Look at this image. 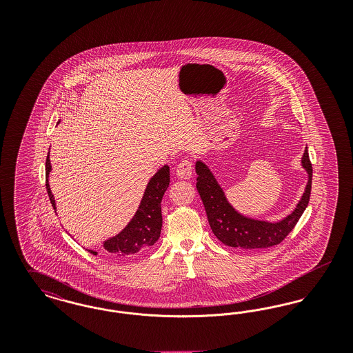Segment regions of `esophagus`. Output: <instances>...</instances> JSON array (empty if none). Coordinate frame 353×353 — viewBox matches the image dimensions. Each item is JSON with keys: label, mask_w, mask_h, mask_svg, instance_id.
Wrapping results in <instances>:
<instances>
[{"label": "esophagus", "mask_w": 353, "mask_h": 353, "mask_svg": "<svg viewBox=\"0 0 353 353\" xmlns=\"http://www.w3.org/2000/svg\"><path fill=\"white\" fill-rule=\"evenodd\" d=\"M192 173H193V164L190 160L185 159L183 160L177 168H176V174L179 179H183V180H189L192 177Z\"/></svg>", "instance_id": "obj_1"}]
</instances>
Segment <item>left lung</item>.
I'll list each match as a JSON object with an SVG mask.
<instances>
[{"label": "left lung", "instance_id": "obj_1", "mask_svg": "<svg viewBox=\"0 0 353 353\" xmlns=\"http://www.w3.org/2000/svg\"><path fill=\"white\" fill-rule=\"evenodd\" d=\"M302 164L308 173V183L302 200L290 216H287L281 222L270 223L265 221L246 219L238 214L229 205V202L226 201V197L212 172L203 163L197 161L196 172L199 177L196 186L200 193L202 203L205 206V212L212 232L222 243L230 248L266 249L281 243L295 228L310 202L312 184V164L310 161L307 148L303 153Z\"/></svg>", "mask_w": 353, "mask_h": 353}]
</instances>
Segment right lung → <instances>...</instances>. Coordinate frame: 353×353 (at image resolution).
<instances>
[{"instance_id":"obj_1","label":"right lung","mask_w":353,"mask_h":353,"mask_svg":"<svg viewBox=\"0 0 353 353\" xmlns=\"http://www.w3.org/2000/svg\"><path fill=\"white\" fill-rule=\"evenodd\" d=\"M51 165L49 154L46 157V189L49 193L51 205L55 209V200L49 185V173ZM169 186V167L164 165L148 183L144 197L136 212L132 221L120 234L104 242V249L110 254L124 258L144 252L154 245L161 233L163 216H161V200ZM91 254H97L88 250Z\"/></svg>"}]
</instances>
